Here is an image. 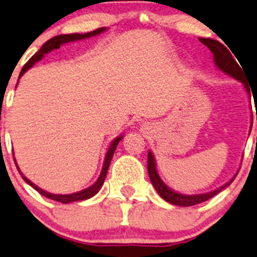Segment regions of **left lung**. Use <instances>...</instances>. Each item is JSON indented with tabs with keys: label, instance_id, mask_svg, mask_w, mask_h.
<instances>
[{
	"label": "left lung",
	"instance_id": "obj_1",
	"mask_svg": "<svg viewBox=\"0 0 257 257\" xmlns=\"http://www.w3.org/2000/svg\"><path fill=\"white\" fill-rule=\"evenodd\" d=\"M200 42L203 45H205L210 51L214 54V61L216 63V66L219 67L221 71H224L225 73L230 74L234 78L241 80V82L245 83V76L242 73V69L240 68V66L237 64V62L235 61L234 57L231 56V53L229 52V49L225 47L222 43H220L216 40H210V38H199ZM148 173H149L150 181L154 185L155 190L158 191L160 196H162L164 200H167L168 203L174 204V205L179 206H193L196 204L204 203V201L209 200L212 196L216 195L217 193L225 189L226 186H229L230 184L234 181L235 178H232L229 183H226L225 185L220 186L219 189L214 191H210L206 194H198V195H184V194H178L175 191L170 190L167 185L162 181V179L159 178L157 173V168H155V160L153 157V153H148Z\"/></svg>",
	"mask_w": 257,
	"mask_h": 257
}]
</instances>
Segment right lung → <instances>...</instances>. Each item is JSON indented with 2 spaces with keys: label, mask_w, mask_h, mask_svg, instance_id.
<instances>
[{
  "label": "right lung",
  "mask_w": 257,
  "mask_h": 257,
  "mask_svg": "<svg viewBox=\"0 0 257 257\" xmlns=\"http://www.w3.org/2000/svg\"><path fill=\"white\" fill-rule=\"evenodd\" d=\"M105 28L102 27V28H98V30L93 31V32H88V33H84V35H79V33H72V35H59V36H56V37L51 38V40L47 41V42L45 43V45L42 46V48L40 49L38 52H36L35 54H33L32 57L30 58V61L27 62V63L23 66L22 71H21L20 73V77L22 76L23 73H25L27 69H30L31 67L33 66V64L36 63V62L40 61L41 58H42L43 56H45L46 53H48V52H51L52 49H57L59 48V46L63 45V43H67V42H72V41H78V40H83V38H88L90 37V36H95V35H99V33H102L103 31H104ZM121 138L123 137H118L116 139H114V142L112 144H110L109 149H108L107 152V155H105V160H104V164H103V169H102V173H100L99 178H98V180L95 181L94 184H93L92 186H89L88 189H84V190L82 191H78V193H74V194H69V195H56V194H51V193H47V191L42 190V189L38 188L37 185H35V184L32 183V181L28 180L27 178L25 177V175L22 174V173L18 170V172L21 173V175H22L23 180L26 181L27 184H30L31 186H32L33 189H36V190L38 191L40 194H42L43 196H46V198L48 199H52V200L54 201H59V203H63V204H68V203H72V201H80V200H85V199H89L92 198L93 195H95V194L99 191V189L102 188L103 183H104V179L107 177V172H108V168H109V164H110V160H112L113 158V154H114V150H115L116 145H118L119 142L121 141ZM17 165V164H16ZM18 169V167H17Z\"/></svg>",
  "instance_id": "add662e5"
}]
</instances>
